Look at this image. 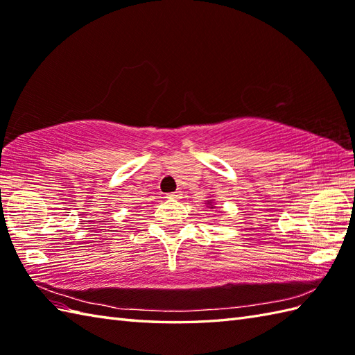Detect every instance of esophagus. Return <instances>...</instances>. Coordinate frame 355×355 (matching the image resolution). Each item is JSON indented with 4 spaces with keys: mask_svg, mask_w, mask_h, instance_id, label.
Instances as JSON below:
<instances>
[{
    "mask_svg": "<svg viewBox=\"0 0 355 355\" xmlns=\"http://www.w3.org/2000/svg\"><path fill=\"white\" fill-rule=\"evenodd\" d=\"M168 196H169V198H181V192H180V191L171 192V193H168Z\"/></svg>",
    "mask_w": 355,
    "mask_h": 355,
    "instance_id": "obj_1",
    "label": "esophagus"
}]
</instances>
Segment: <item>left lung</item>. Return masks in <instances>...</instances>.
Masks as SVG:
<instances>
[{
  "mask_svg": "<svg viewBox=\"0 0 355 355\" xmlns=\"http://www.w3.org/2000/svg\"><path fill=\"white\" fill-rule=\"evenodd\" d=\"M207 204H210V201H207ZM210 205H211V204H210ZM211 209H213V207H211Z\"/></svg>",
  "mask_w": 355,
  "mask_h": 355,
  "instance_id": "left-lung-1",
  "label": "left lung"
}]
</instances>
